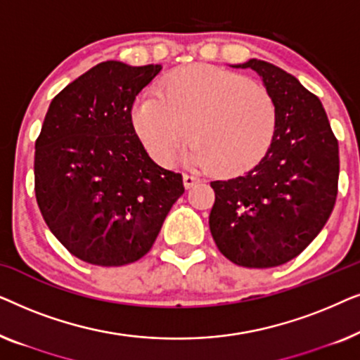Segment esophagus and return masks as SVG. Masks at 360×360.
I'll return each mask as SVG.
<instances>
[{
    "label": "esophagus",
    "instance_id": "34e87169",
    "mask_svg": "<svg viewBox=\"0 0 360 360\" xmlns=\"http://www.w3.org/2000/svg\"><path fill=\"white\" fill-rule=\"evenodd\" d=\"M200 181V179L196 175H193V174H185L184 175V185H185V188H191V186L193 185H196Z\"/></svg>",
    "mask_w": 360,
    "mask_h": 360
}]
</instances>
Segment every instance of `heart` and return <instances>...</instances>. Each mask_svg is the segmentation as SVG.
Instances as JSON below:
<instances>
[{
    "mask_svg": "<svg viewBox=\"0 0 360 360\" xmlns=\"http://www.w3.org/2000/svg\"><path fill=\"white\" fill-rule=\"evenodd\" d=\"M275 122V103L262 85L206 65L172 73L157 96H144L132 110L137 136L159 164H175L190 132L191 162L218 174L244 170L262 159Z\"/></svg>",
    "mask_w": 360,
    "mask_h": 360,
    "instance_id": "b5f03b06",
    "label": "heart"
}]
</instances>
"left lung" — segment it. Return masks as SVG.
Instances as JSON below:
<instances>
[{
  "label": "left lung",
  "mask_w": 360,
  "mask_h": 360,
  "mask_svg": "<svg viewBox=\"0 0 360 360\" xmlns=\"http://www.w3.org/2000/svg\"><path fill=\"white\" fill-rule=\"evenodd\" d=\"M277 111L272 144L257 165L211 181L210 231L231 262L277 267L319 234L336 203L339 147L326 111L313 93L274 63L250 58Z\"/></svg>",
  "instance_id": "1"
}]
</instances>
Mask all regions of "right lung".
I'll return each mask as SVG.
<instances>
[{
	"label": "right lung",
	"mask_w": 360,
	"mask_h": 360,
	"mask_svg": "<svg viewBox=\"0 0 360 360\" xmlns=\"http://www.w3.org/2000/svg\"><path fill=\"white\" fill-rule=\"evenodd\" d=\"M162 65L101 62L53 98L36 141L39 210L83 262L120 267L149 252L184 195L180 174L147 154L132 126L136 96Z\"/></svg>",
	"instance_id": "add662e5"
}]
</instances>
